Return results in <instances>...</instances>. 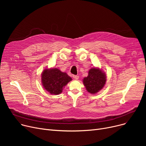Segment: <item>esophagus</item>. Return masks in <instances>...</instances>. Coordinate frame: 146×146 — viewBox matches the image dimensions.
I'll return each instance as SVG.
<instances>
[{"label":"esophagus","instance_id":"obj_1","mask_svg":"<svg viewBox=\"0 0 146 146\" xmlns=\"http://www.w3.org/2000/svg\"><path fill=\"white\" fill-rule=\"evenodd\" d=\"M73 78L74 79H75V80H78V79H79V76L73 75Z\"/></svg>","mask_w":146,"mask_h":146}]
</instances>
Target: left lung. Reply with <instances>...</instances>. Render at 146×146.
<instances>
[{
  "label": "left lung",
  "mask_w": 146,
  "mask_h": 146,
  "mask_svg": "<svg viewBox=\"0 0 146 146\" xmlns=\"http://www.w3.org/2000/svg\"><path fill=\"white\" fill-rule=\"evenodd\" d=\"M106 78L105 73L99 68H92L88 76L83 80L87 91L92 94L98 93L104 86Z\"/></svg>",
  "instance_id": "8db88e82"
}]
</instances>
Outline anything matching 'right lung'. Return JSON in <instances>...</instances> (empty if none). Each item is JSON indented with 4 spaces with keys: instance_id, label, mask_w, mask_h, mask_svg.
Returning a JSON list of instances; mask_svg holds the SVG:
<instances>
[{
    "instance_id": "right-lung-1",
    "label": "right lung",
    "mask_w": 146,
    "mask_h": 146,
    "mask_svg": "<svg viewBox=\"0 0 146 146\" xmlns=\"http://www.w3.org/2000/svg\"><path fill=\"white\" fill-rule=\"evenodd\" d=\"M72 79L66 73L59 69L46 68L41 74V82L44 88L51 94L59 95L63 88Z\"/></svg>"
}]
</instances>
